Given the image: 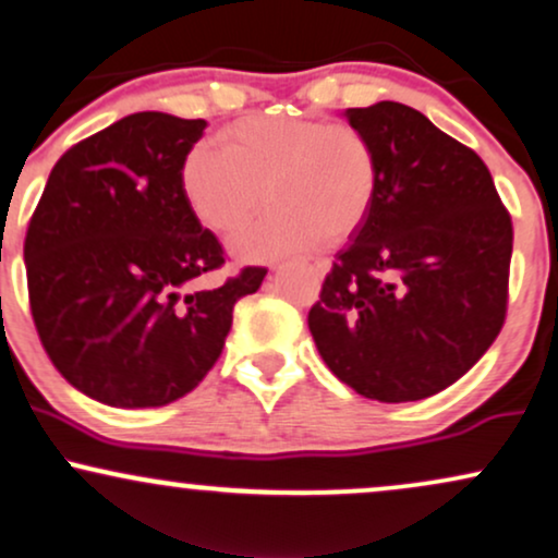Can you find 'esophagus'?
I'll list each match as a JSON object with an SVG mask.
<instances>
[{
	"mask_svg": "<svg viewBox=\"0 0 558 558\" xmlns=\"http://www.w3.org/2000/svg\"><path fill=\"white\" fill-rule=\"evenodd\" d=\"M314 270L319 272V275H327V272H329V263H327V259H316Z\"/></svg>",
	"mask_w": 558,
	"mask_h": 558,
	"instance_id": "obj_1",
	"label": "esophagus"
}]
</instances>
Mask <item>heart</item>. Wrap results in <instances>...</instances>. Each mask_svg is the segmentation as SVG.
I'll return each instance as SVG.
<instances>
[{
	"label": "heart",
	"mask_w": 558,
	"mask_h": 558,
	"mask_svg": "<svg viewBox=\"0 0 558 558\" xmlns=\"http://www.w3.org/2000/svg\"><path fill=\"white\" fill-rule=\"evenodd\" d=\"M218 149L195 146L180 182L197 221L234 234L270 203L263 221L234 239L242 259H275L312 244H340L368 216L378 161L348 123L316 118H246L218 133Z\"/></svg>",
	"instance_id": "b5f03b06"
}]
</instances>
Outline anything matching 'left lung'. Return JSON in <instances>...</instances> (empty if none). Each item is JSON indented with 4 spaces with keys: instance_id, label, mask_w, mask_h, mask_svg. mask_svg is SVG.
<instances>
[{
    "instance_id": "1",
    "label": "left lung",
    "mask_w": 558,
    "mask_h": 558,
    "mask_svg": "<svg viewBox=\"0 0 558 558\" xmlns=\"http://www.w3.org/2000/svg\"><path fill=\"white\" fill-rule=\"evenodd\" d=\"M344 118L378 161L368 216L337 252L308 312L342 384L386 404L448 389L497 340L512 221L476 151L401 102Z\"/></svg>"
}]
</instances>
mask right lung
I'll use <instances>...</instances> for the list:
<instances>
[{
    "label": "right lung",
    "mask_w": 558,
    "mask_h": 558,
    "mask_svg": "<svg viewBox=\"0 0 558 558\" xmlns=\"http://www.w3.org/2000/svg\"><path fill=\"white\" fill-rule=\"evenodd\" d=\"M206 121L133 112L80 141L48 174L25 236L40 342L76 391L108 407H165L221 355L234 303L265 267L218 288L223 250L182 193V159Z\"/></svg>",
    "instance_id": "1"
}]
</instances>
